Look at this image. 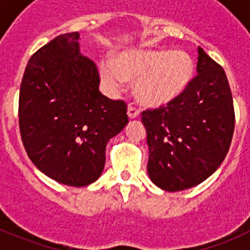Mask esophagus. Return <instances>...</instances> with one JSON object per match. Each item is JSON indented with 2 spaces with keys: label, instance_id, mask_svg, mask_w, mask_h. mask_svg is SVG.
I'll return each mask as SVG.
<instances>
[{
  "label": "esophagus",
  "instance_id": "esophagus-1",
  "mask_svg": "<svg viewBox=\"0 0 250 250\" xmlns=\"http://www.w3.org/2000/svg\"><path fill=\"white\" fill-rule=\"evenodd\" d=\"M139 115H140V110L136 109L132 104H129V106H127V116L130 119H136L139 118Z\"/></svg>",
  "mask_w": 250,
  "mask_h": 250
}]
</instances>
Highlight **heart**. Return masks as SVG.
<instances>
[{
	"label": "heart",
	"instance_id": "1",
	"mask_svg": "<svg viewBox=\"0 0 250 250\" xmlns=\"http://www.w3.org/2000/svg\"><path fill=\"white\" fill-rule=\"evenodd\" d=\"M99 74L106 91L116 94L127 79H136L135 92L141 103L164 105L176 99L190 83L194 62L184 51L127 50L115 59H103Z\"/></svg>",
	"mask_w": 250,
	"mask_h": 250
}]
</instances>
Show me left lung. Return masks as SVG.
Here are the masks:
<instances>
[{"label": "left lung", "mask_w": 250, "mask_h": 250, "mask_svg": "<svg viewBox=\"0 0 250 250\" xmlns=\"http://www.w3.org/2000/svg\"><path fill=\"white\" fill-rule=\"evenodd\" d=\"M198 75L178 98L141 112L147 134V174L163 190L196 187L216 171L234 132L233 98L219 63L198 48Z\"/></svg>", "instance_id": "left-lung-1"}]
</instances>
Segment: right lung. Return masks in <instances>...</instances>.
Wrapping results in <instances>:
<instances>
[{"label":"right lung","instance_id":"1","mask_svg":"<svg viewBox=\"0 0 250 250\" xmlns=\"http://www.w3.org/2000/svg\"><path fill=\"white\" fill-rule=\"evenodd\" d=\"M80 34L55 37L37 50L22 77L21 139L48 178L70 187L98 180L106 145L129 123L126 104L99 91L98 67L81 55Z\"/></svg>","mask_w":250,"mask_h":250}]
</instances>
